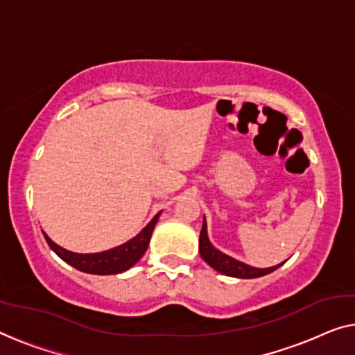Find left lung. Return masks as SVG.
<instances>
[{"instance_id": "1", "label": "left lung", "mask_w": 355, "mask_h": 355, "mask_svg": "<svg viewBox=\"0 0 355 355\" xmlns=\"http://www.w3.org/2000/svg\"><path fill=\"white\" fill-rule=\"evenodd\" d=\"M199 253L202 257V260L221 274L230 277H239V279H255V277H261L266 276V274L276 271L279 266H282L285 263H280L277 266H271V268H253L248 266V264L242 263L236 258H232L226 253L220 252L218 248H215L211 245V242L209 239L207 234V221H205L204 216V223H202V230H200V236H199Z\"/></svg>"}]
</instances>
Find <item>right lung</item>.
I'll list each match as a JSON object with an SVG mask.
<instances>
[{
  "instance_id": "1",
  "label": "right lung",
  "mask_w": 355,
  "mask_h": 355,
  "mask_svg": "<svg viewBox=\"0 0 355 355\" xmlns=\"http://www.w3.org/2000/svg\"><path fill=\"white\" fill-rule=\"evenodd\" d=\"M161 211H157L150 223L141 230L135 237L127 241L125 244H121L114 248L97 253H76L70 252L67 248L57 245L51 237L42 232L46 237V242L49 247L59 255L63 261L76 268L78 271L87 274H98V276H108V274H119L130 269L134 264L145 255L148 244H150L153 230L159 220Z\"/></svg>"
}]
</instances>
